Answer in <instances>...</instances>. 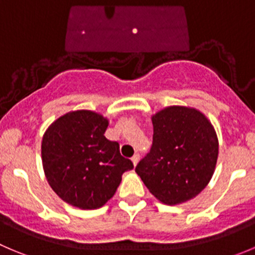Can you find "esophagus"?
<instances>
[{
    "label": "esophagus",
    "instance_id": "1",
    "mask_svg": "<svg viewBox=\"0 0 255 255\" xmlns=\"http://www.w3.org/2000/svg\"><path fill=\"white\" fill-rule=\"evenodd\" d=\"M139 159H140V154H139V152H135L134 156L131 157L132 162H134V165H136L137 162H139Z\"/></svg>",
    "mask_w": 255,
    "mask_h": 255
}]
</instances>
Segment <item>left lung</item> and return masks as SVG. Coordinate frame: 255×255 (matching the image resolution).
Here are the masks:
<instances>
[{
	"instance_id": "left-lung-1",
	"label": "left lung",
	"mask_w": 255,
	"mask_h": 255,
	"mask_svg": "<svg viewBox=\"0 0 255 255\" xmlns=\"http://www.w3.org/2000/svg\"><path fill=\"white\" fill-rule=\"evenodd\" d=\"M150 151L135 168L150 193L174 205L198 195L208 185L218 159V137L198 110L170 106L152 116Z\"/></svg>"
}]
</instances>
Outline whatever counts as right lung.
Segmentation results:
<instances>
[{
    "label": "right lung",
    "mask_w": 255,
    "mask_h": 255,
    "mask_svg": "<svg viewBox=\"0 0 255 255\" xmlns=\"http://www.w3.org/2000/svg\"><path fill=\"white\" fill-rule=\"evenodd\" d=\"M108 120L80 110L57 119L46 130L41 154L53 191L80 209H98L113 198L121 175L134 164L120 154L118 141L106 139Z\"/></svg>",
    "instance_id": "right-lung-1"
}]
</instances>
